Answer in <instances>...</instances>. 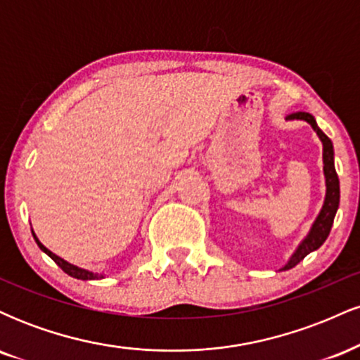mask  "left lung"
I'll return each instance as SVG.
<instances>
[{"mask_svg":"<svg viewBox=\"0 0 360 360\" xmlns=\"http://www.w3.org/2000/svg\"><path fill=\"white\" fill-rule=\"evenodd\" d=\"M288 120H304V122H308L309 125L313 127V130L316 131L318 137H320L321 143H323V172H325V183H326V194H325L323 208H321L320 214L316 217V220L313 223L311 230H309L307 238L300 243L298 249H296L295 254L291 255V259L288 260L286 266H284L281 271L291 269V267H295L296 264H300L301 260L307 257L309 252L320 249L321 243L326 240L330 230H332L333 218H335L338 203H340V184H338L335 164H333L332 140L326 137L323 131L318 128L315 118H313L309 113L298 111V113L289 115Z\"/></svg>","mask_w":360,"mask_h":360,"instance_id":"obj_1","label":"left lung"}]
</instances>
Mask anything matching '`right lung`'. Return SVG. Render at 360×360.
Masks as SVG:
<instances>
[{
  "label": "right lung",
  "mask_w": 360,
  "mask_h": 360,
  "mask_svg": "<svg viewBox=\"0 0 360 360\" xmlns=\"http://www.w3.org/2000/svg\"><path fill=\"white\" fill-rule=\"evenodd\" d=\"M34 233V232H32ZM34 238H35V242H37V245L40 247V250H44L45 254L49 255V257H51L53 262L57 264V266L60 267L62 271L65 272V274H69L71 276V278H76V279H82V281H91V279H101V278H105V276L103 274H94V272H89V271H86V269H81V267H77V266H72V264H69L68 260H64V259H60L59 255H56V254H52L51 250L47 249V247H44L42 243H40V240L39 238L35 237V233H34Z\"/></svg>",
  "instance_id": "add662e5"
}]
</instances>
